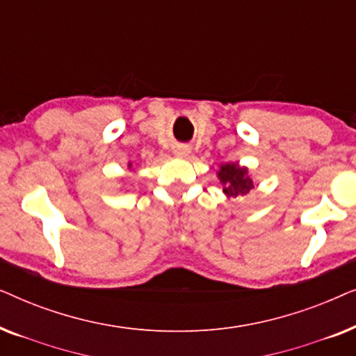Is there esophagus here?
Wrapping results in <instances>:
<instances>
[{"mask_svg":"<svg viewBox=\"0 0 356 356\" xmlns=\"http://www.w3.org/2000/svg\"><path fill=\"white\" fill-rule=\"evenodd\" d=\"M188 154H189V149L186 147V145H179V147L177 149V155H179V157H186Z\"/></svg>","mask_w":356,"mask_h":356,"instance_id":"1","label":"esophagus"}]
</instances>
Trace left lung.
Segmentation results:
<instances>
[{
  "mask_svg": "<svg viewBox=\"0 0 356 356\" xmlns=\"http://www.w3.org/2000/svg\"><path fill=\"white\" fill-rule=\"evenodd\" d=\"M217 177L220 179L223 186V193H225L228 197L246 196V194L254 188L252 179L250 178V175H248V170L241 168L238 163L220 165Z\"/></svg>",
  "mask_w": 356,
  "mask_h": 356,
  "instance_id": "8db88e82",
  "label": "left lung"
}]
</instances>
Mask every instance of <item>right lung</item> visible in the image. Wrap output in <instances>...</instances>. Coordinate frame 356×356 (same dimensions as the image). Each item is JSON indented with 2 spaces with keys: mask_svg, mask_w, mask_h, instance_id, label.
Segmentation results:
<instances>
[{
  "mask_svg": "<svg viewBox=\"0 0 356 356\" xmlns=\"http://www.w3.org/2000/svg\"><path fill=\"white\" fill-rule=\"evenodd\" d=\"M129 165H131V163H129Z\"/></svg>",
  "mask_w": 356,
  "mask_h": 356,
  "instance_id": "obj_1",
  "label": "right lung"
}]
</instances>
